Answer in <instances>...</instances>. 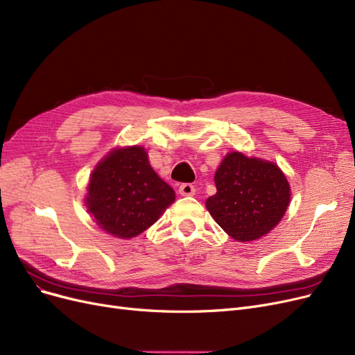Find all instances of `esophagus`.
Segmentation results:
<instances>
[{
  "label": "esophagus",
  "mask_w": 355,
  "mask_h": 355,
  "mask_svg": "<svg viewBox=\"0 0 355 355\" xmlns=\"http://www.w3.org/2000/svg\"><path fill=\"white\" fill-rule=\"evenodd\" d=\"M179 193L183 195V197H192V195L195 193V187L192 185V183H182V185L179 187Z\"/></svg>",
  "instance_id": "34e87169"
}]
</instances>
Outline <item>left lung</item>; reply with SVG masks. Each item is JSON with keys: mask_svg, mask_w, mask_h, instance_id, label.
I'll return each mask as SVG.
<instances>
[{"mask_svg": "<svg viewBox=\"0 0 355 355\" xmlns=\"http://www.w3.org/2000/svg\"><path fill=\"white\" fill-rule=\"evenodd\" d=\"M217 192L205 207L216 223L239 242L260 239L285 216L291 187L273 162L232 151L216 170Z\"/></svg>", "mask_w": 355, "mask_h": 355, "instance_id": "obj_1", "label": "left lung"}]
</instances>
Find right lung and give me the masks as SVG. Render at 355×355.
I'll list each match as a JSON object with an SVG mask.
<instances>
[{
    "label": "right lung",
    "mask_w": 355,
    "mask_h": 355,
    "mask_svg": "<svg viewBox=\"0 0 355 355\" xmlns=\"http://www.w3.org/2000/svg\"><path fill=\"white\" fill-rule=\"evenodd\" d=\"M85 204L107 234L135 238L175 202L173 188L158 176L144 146H119L95 166Z\"/></svg>",
    "instance_id": "1"
}]
</instances>
